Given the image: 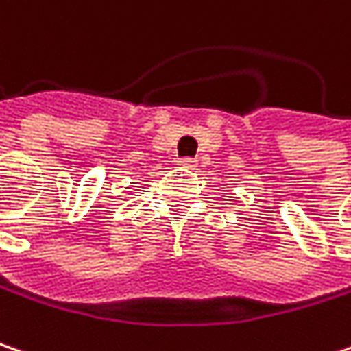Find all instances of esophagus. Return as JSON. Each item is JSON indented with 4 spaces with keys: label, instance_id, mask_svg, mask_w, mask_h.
Here are the masks:
<instances>
[{
    "label": "esophagus",
    "instance_id": "1",
    "mask_svg": "<svg viewBox=\"0 0 351 351\" xmlns=\"http://www.w3.org/2000/svg\"><path fill=\"white\" fill-rule=\"evenodd\" d=\"M178 166L193 169V167H195V160H191V158H184V160H180V162H178Z\"/></svg>",
    "mask_w": 351,
    "mask_h": 351
}]
</instances>
